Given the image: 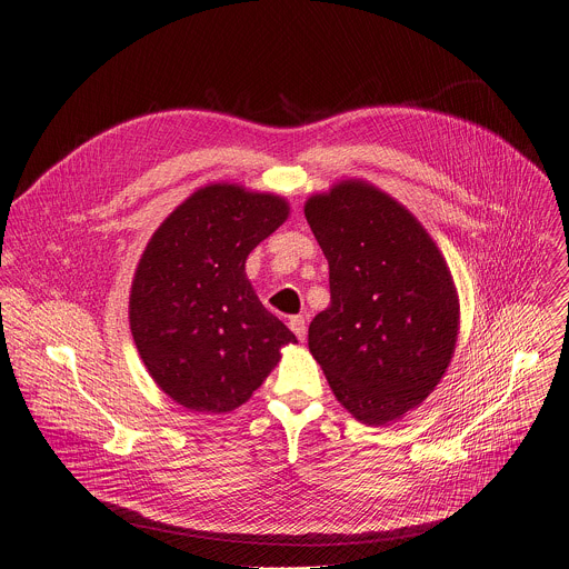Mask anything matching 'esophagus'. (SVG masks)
<instances>
[{
  "mask_svg": "<svg viewBox=\"0 0 569 569\" xmlns=\"http://www.w3.org/2000/svg\"><path fill=\"white\" fill-rule=\"evenodd\" d=\"M288 327L292 329V333H295L299 340H306V333H308V323H306V317H301V315H295V317H290Z\"/></svg>",
  "mask_w": 569,
  "mask_h": 569,
  "instance_id": "34e87169",
  "label": "esophagus"
}]
</instances>
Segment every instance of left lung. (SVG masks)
I'll return each instance as SVG.
<instances>
[{
	"label": "left lung",
	"mask_w": 569,
	"mask_h": 569,
	"mask_svg": "<svg viewBox=\"0 0 569 569\" xmlns=\"http://www.w3.org/2000/svg\"><path fill=\"white\" fill-rule=\"evenodd\" d=\"M303 213L331 283L308 349L349 415L376 428L398 421L432 393L455 356L450 268L417 216L367 180L312 193Z\"/></svg>",
	"instance_id": "1"
}]
</instances>
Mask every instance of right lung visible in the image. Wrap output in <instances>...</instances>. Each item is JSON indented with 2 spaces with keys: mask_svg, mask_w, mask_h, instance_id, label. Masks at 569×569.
<instances>
[{
  "mask_svg": "<svg viewBox=\"0 0 569 569\" xmlns=\"http://www.w3.org/2000/svg\"><path fill=\"white\" fill-rule=\"evenodd\" d=\"M288 216L281 196L213 182L150 236L132 277L130 331L154 385L182 408H240L297 345L246 274L250 252Z\"/></svg>",
  "mask_w": 569,
  "mask_h": 569,
  "instance_id": "1",
  "label": "right lung"
}]
</instances>
